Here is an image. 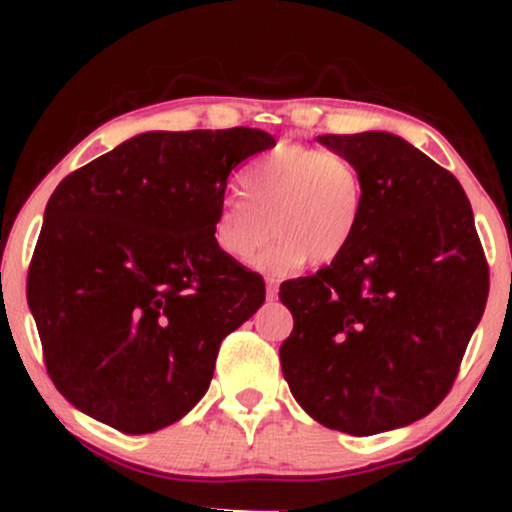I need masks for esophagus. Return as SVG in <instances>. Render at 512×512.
Listing matches in <instances>:
<instances>
[{
    "label": "esophagus",
    "instance_id": "34e87169",
    "mask_svg": "<svg viewBox=\"0 0 512 512\" xmlns=\"http://www.w3.org/2000/svg\"><path fill=\"white\" fill-rule=\"evenodd\" d=\"M276 293H279V284H276V279H267V298H269V301H274Z\"/></svg>",
    "mask_w": 512,
    "mask_h": 512
}]
</instances>
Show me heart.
Here are the masks:
<instances>
[{"mask_svg": "<svg viewBox=\"0 0 512 512\" xmlns=\"http://www.w3.org/2000/svg\"><path fill=\"white\" fill-rule=\"evenodd\" d=\"M242 197H226L211 221V238L228 260L248 262L272 231L279 240L262 257L269 272H286L310 257L327 264L354 243L366 216V178L349 156L289 144L255 158L240 175Z\"/></svg>", "mask_w": 512, "mask_h": 512, "instance_id": "1", "label": "heart"}]
</instances>
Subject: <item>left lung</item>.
<instances>
[{
    "mask_svg": "<svg viewBox=\"0 0 512 512\" xmlns=\"http://www.w3.org/2000/svg\"><path fill=\"white\" fill-rule=\"evenodd\" d=\"M358 163L366 216L342 257L284 281L281 370L334 431L373 436L448 397L489 298V262L455 175L387 132L325 134Z\"/></svg>",
    "mask_w": 512,
    "mask_h": 512,
    "instance_id": "1",
    "label": "left lung"
}]
</instances>
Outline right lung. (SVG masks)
<instances>
[{
	"label": "right lung",
	"mask_w": 512,
	"mask_h": 512,
	"mask_svg": "<svg viewBox=\"0 0 512 512\" xmlns=\"http://www.w3.org/2000/svg\"><path fill=\"white\" fill-rule=\"evenodd\" d=\"M274 144L250 127L146 132L57 185L26 296L76 409L139 436L204 397L221 342L264 303V279L221 255L211 221L228 175Z\"/></svg>",
	"instance_id": "1"
}]
</instances>
